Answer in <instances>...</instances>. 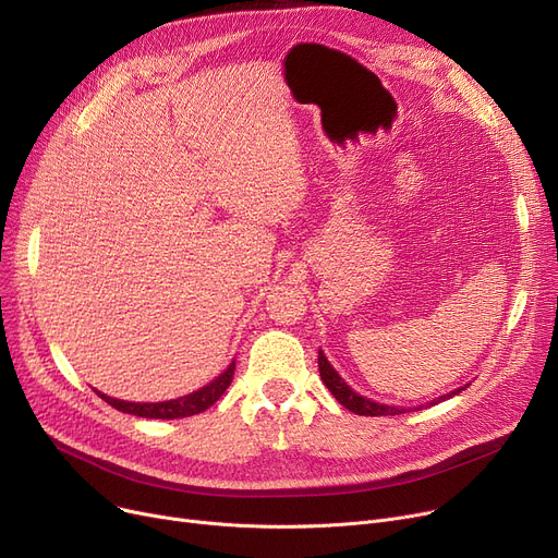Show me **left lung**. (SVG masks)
<instances>
[{
    "mask_svg": "<svg viewBox=\"0 0 558 558\" xmlns=\"http://www.w3.org/2000/svg\"><path fill=\"white\" fill-rule=\"evenodd\" d=\"M318 373H320V379H324V385L328 387V391L348 409V412H353V414H360V416H398V414H404V412H409V409H402V407H391V404H379V402H373V400H368V398H364V396H360L357 391H353L350 389L343 379L339 377V373L332 368V364L326 360V355H324V350H318ZM468 387V385H465ZM465 387H461V389H454V391H450V393H446V396H441L438 400H432L429 404H436V402H441V400H448V398H452V396H457V393H461Z\"/></svg>",
    "mask_w": 558,
    "mask_h": 558,
    "instance_id": "8db88e82",
    "label": "left lung"
}]
</instances>
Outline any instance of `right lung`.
Segmentation results:
<instances>
[{"label":"right lung","mask_w":558,"mask_h":558,"mask_svg":"<svg viewBox=\"0 0 558 558\" xmlns=\"http://www.w3.org/2000/svg\"><path fill=\"white\" fill-rule=\"evenodd\" d=\"M232 375H234V362L217 377L208 387H203L190 396L183 398H175V400H167V402H126V400H117L110 398L101 391H97V396L101 400H106L110 407H114L117 412H124V414H133V416H142V418H185V416H194L205 412V409L213 407L223 391L230 387L232 383Z\"/></svg>","instance_id":"1"}]
</instances>
